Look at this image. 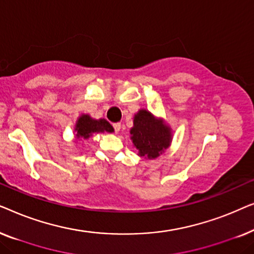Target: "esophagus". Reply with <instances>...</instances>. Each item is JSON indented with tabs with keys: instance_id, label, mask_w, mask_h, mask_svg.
Instances as JSON below:
<instances>
[{
	"instance_id": "obj_1",
	"label": "esophagus",
	"mask_w": 254,
	"mask_h": 254,
	"mask_svg": "<svg viewBox=\"0 0 254 254\" xmlns=\"http://www.w3.org/2000/svg\"><path fill=\"white\" fill-rule=\"evenodd\" d=\"M113 127H114V130H116V133H119L120 129H121V124H120V123L114 124Z\"/></svg>"
}]
</instances>
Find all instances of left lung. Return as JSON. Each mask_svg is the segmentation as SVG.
Returning <instances> with one entry per match:
<instances>
[{
	"mask_svg": "<svg viewBox=\"0 0 254 254\" xmlns=\"http://www.w3.org/2000/svg\"><path fill=\"white\" fill-rule=\"evenodd\" d=\"M130 140L137 149V155L147 159L161 156L172 142V129L164 119L157 118L150 111L138 110L133 118Z\"/></svg>",
	"mask_w": 254,
	"mask_h": 254,
	"instance_id": "left-lung-1",
	"label": "left lung"
}]
</instances>
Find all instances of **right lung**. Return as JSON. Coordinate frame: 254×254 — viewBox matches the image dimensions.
Instances as JSON below:
<instances>
[{
  "instance_id": "add662e5",
  "label": "right lung",
  "mask_w": 254,
  "mask_h": 254,
  "mask_svg": "<svg viewBox=\"0 0 254 254\" xmlns=\"http://www.w3.org/2000/svg\"><path fill=\"white\" fill-rule=\"evenodd\" d=\"M74 131L76 141H79L88 140L93 134L113 133L114 128L105 119H93L89 114L83 113L76 120Z\"/></svg>"
}]
</instances>
